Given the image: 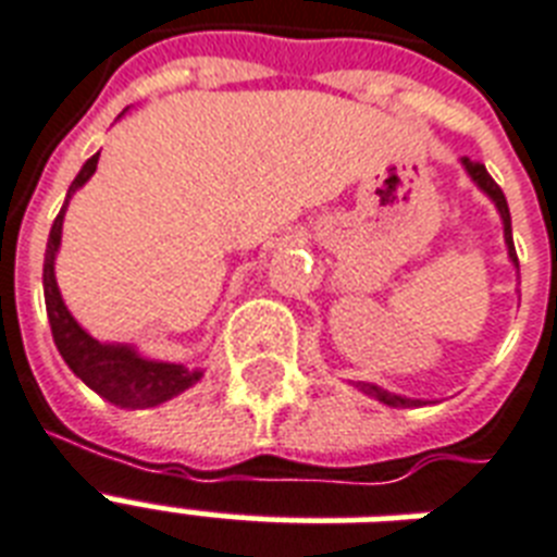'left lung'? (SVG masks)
Here are the masks:
<instances>
[{
    "label": "left lung",
    "mask_w": 557,
    "mask_h": 557,
    "mask_svg": "<svg viewBox=\"0 0 557 557\" xmlns=\"http://www.w3.org/2000/svg\"><path fill=\"white\" fill-rule=\"evenodd\" d=\"M466 161V170L471 173V178H474L476 185L483 187L488 196L494 199V205H497V210H500L503 216V231H506V245H509V257L515 260V265H518V251H515V243H511V213H509V205H506V196H503L500 185L494 182L492 176H488V170L483 168V164H474V161ZM358 387L364 389L367 396H375L379 401H384V405L389 407H410V405H419V401H410V398H401V396H393V393H387V389L375 387V384H364V381H358Z\"/></svg>",
    "instance_id": "8db88e82"
}]
</instances>
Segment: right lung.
<instances>
[{"instance_id":"obj_1","label":"right lung","mask_w":557,"mask_h":557,"mask_svg":"<svg viewBox=\"0 0 557 557\" xmlns=\"http://www.w3.org/2000/svg\"><path fill=\"white\" fill-rule=\"evenodd\" d=\"M100 152H95L77 178L69 187L72 196L86 178L98 170ZM69 205V199H65ZM65 205L57 213L51 234H48V248H46V265H42V286H46V312L48 323H51V335L60 349V356L74 375H81L98 396H103L112 405L121 407H152L168 401V398L178 396L182 389L199 381L201 372H190L182 364H161V361H147L138 358L133 349L126 347H109V344H98V341L86 335L77 326L69 309H65L60 288L54 280V253L60 245V234H63V216Z\"/></svg>"}]
</instances>
